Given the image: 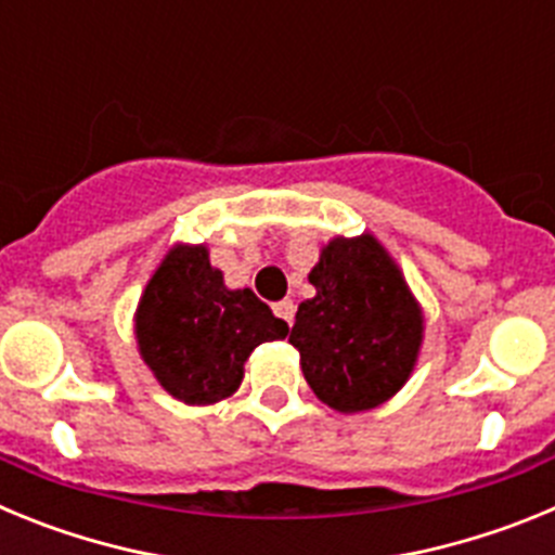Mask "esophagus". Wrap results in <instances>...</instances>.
I'll use <instances>...</instances> for the list:
<instances>
[{"mask_svg": "<svg viewBox=\"0 0 555 555\" xmlns=\"http://www.w3.org/2000/svg\"><path fill=\"white\" fill-rule=\"evenodd\" d=\"M272 311H274V317H281V320L286 322L288 327L294 325V311H297V308H294V302H292V300H281V302H274V306H272Z\"/></svg>", "mask_w": 555, "mask_h": 555, "instance_id": "obj_1", "label": "esophagus"}]
</instances>
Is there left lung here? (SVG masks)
<instances>
[{"instance_id": "left-lung-1", "label": "left lung", "mask_w": 555, "mask_h": 555, "mask_svg": "<svg viewBox=\"0 0 555 555\" xmlns=\"http://www.w3.org/2000/svg\"><path fill=\"white\" fill-rule=\"evenodd\" d=\"M317 297L300 302L292 341L308 386L331 409L366 411L411 375L423 313L400 269L372 238H336L308 274Z\"/></svg>"}]
</instances>
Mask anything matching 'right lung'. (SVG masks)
Listing matches in <instances>:
<instances>
[{
  "label": "right lung",
  "mask_w": 555,
  "mask_h": 555,
  "mask_svg": "<svg viewBox=\"0 0 555 555\" xmlns=\"http://www.w3.org/2000/svg\"><path fill=\"white\" fill-rule=\"evenodd\" d=\"M286 333V322L249 288L224 286L205 247L171 249L135 317L144 361L171 397L191 405L233 395L249 352Z\"/></svg>",
  "instance_id": "1"
}]
</instances>
